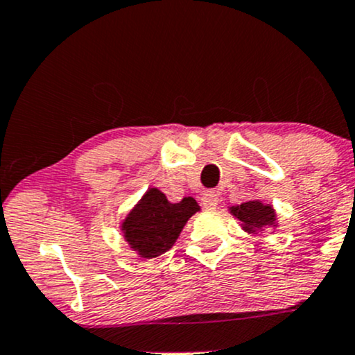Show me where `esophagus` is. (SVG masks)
<instances>
[{"label": "esophagus", "instance_id": "esophagus-1", "mask_svg": "<svg viewBox=\"0 0 355 355\" xmlns=\"http://www.w3.org/2000/svg\"><path fill=\"white\" fill-rule=\"evenodd\" d=\"M202 205L205 208H215L218 205V195L215 191H205L202 195Z\"/></svg>", "mask_w": 355, "mask_h": 355}]
</instances>
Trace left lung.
Returning a JSON list of instances; mask_svg holds the SVG:
<instances>
[{
    "label": "left lung",
    "mask_w": 355,
    "mask_h": 355,
    "mask_svg": "<svg viewBox=\"0 0 355 355\" xmlns=\"http://www.w3.org/2000/svg\"><path fill=\"white\" fill-rule=\"evenodd\" d=\"M228 211L234 218L240 220V226L243 232L248 234H261L270 230L275 234L277 225V213L275 207L270 203H264L261 200H250L241 205H233L228 207Z\"/></svg>",
    "instance_id": "obj_1"
}]
</instances>
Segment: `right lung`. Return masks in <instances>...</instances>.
Wrapping results in <instances>:
<instances>
[{"mask_svg": "<svg viewBox=\"0 0 355 355\" xmlns=\"http://www.w3.org/2000/svg\"><path fill=\"white\" fill-rule=\"evenodd\" d=\"M196 211L200 205L191 196L172 203L164 191L150 187L123 216L119 228L137 256L152 259L173 248L183 226Z\"/></svg>", "mask_w": 355, "mask_h": 355, "instance_id": "right-lung-1", "label": "right lung"}]
</instances>
